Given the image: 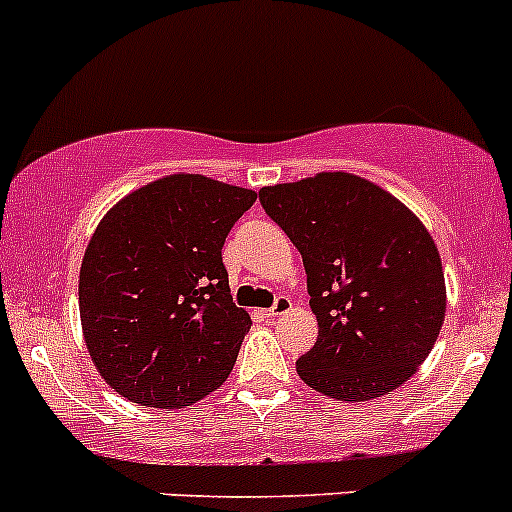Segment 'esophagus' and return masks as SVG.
I'll return each mask as SVG.
<instances>
[{
    "instance_id": "esophagus-1",
    "label": "esophagus",
    "mask_w": 512,
    "mask_h": 512,
    "mask_svg": "<svg viewBox=\"0 0 512 512\" xmlns=\"http://www.w3.org/2000/svg\"><path fill=\"white\" fill-rule=\"evenodd\" d=\"M292 309V299L289 297H277L275 304L267 309V317H280V314H287Z\"/></svg>"
}]
</instances>
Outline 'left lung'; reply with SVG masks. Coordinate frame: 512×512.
Segmentation results:
<instances>
[{"mask_svg": "<svg viewBox=\"0 0 512 512\" xmlns=\"http://www.w3.org/2000/svg\"><path fill=\"white\" fill-rule=\"evenodd\" d=\"M260 203L302 252L317 314L299 379L337 401L399 389L446 319V277L426 225L389 190L344 170L265 185Z\"/></svg>", "mask_w": 512, "mask_h": 512, "instance_id": "obj_1", "label": "left lung"}]
</instances>
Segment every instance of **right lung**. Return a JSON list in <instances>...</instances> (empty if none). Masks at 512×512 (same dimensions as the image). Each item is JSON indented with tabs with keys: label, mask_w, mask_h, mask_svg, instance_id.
<instances>
[{
	"label": "right lung",
	"mask_w": 512,
	"mask_h": 512,
	"mask_svg": "<svg viewBox=\"0 0 512 512\" xmlns=\"http://www.w3.org/2000/svg\"><path fill=\"white\" fill-rule=\"evenodd\" d=\"M255 200V190L173 173L96 225L79 272L81 329L123 399L183 409L230 376L252 319L232 304L223 245Z\"/></svg>",
	"instance_id": "obj_1"
}]
</instances>
